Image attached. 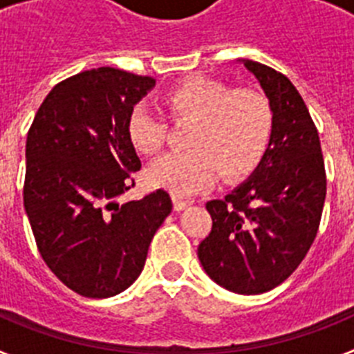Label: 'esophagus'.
I'll return each instance as SVG.
<instances>
[{"instance_id":"1","label":"esophagus","mask_w":354,"mask_h":354,"mask_svg":"<svg viewBox=\"0 0 354 354\" xmlns=\"http://www.w3.org/2000/svg\"><path fill=\"white\" fill-rule=\"evenodd\" d=\"M174 211H177V212H180V211H184V209L187 207V205H189V202H186V200H180V198H177V196H174Z\"/></svg>"}]
</instances>
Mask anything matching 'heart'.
<instances>
[{"label":"heart","instance_id":"b5f03b06","mask_svg":"<svg viewBox=\"0 0 354 354\" xmlns=\"http://www.w3.org/2000/svg\"><path fill=\"white\" fill-rule=\"evenodd\" d=\"M174 120H192L187 152H167L150 162L145 180L177 198L205 192L218 180L243 179L264 159L273 136V111L264 95L234 90L220 81L189 77L162 93ZM127 140L142 154H152L167 138V122L149 102L131 108Z\"/></svg>","mask_w":354,"mask_h":354}]
</instances>
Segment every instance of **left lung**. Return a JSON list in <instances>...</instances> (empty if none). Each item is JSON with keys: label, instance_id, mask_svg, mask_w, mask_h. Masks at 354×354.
<instances>
[{"label": "left lung", "instance_id": "left-lung-1", "mask_svg": "<svg viewBox=\"0 0 354 354\" xmlns=\"http://www.w3.org/2000/svg\"><path fill=\"white\" fill-rule=\"evenodd\" d=\"M261 84L273 111L264 159L223 200L205 204L211 234L198 259L218 286L262 294L287 280L317 234L326 196L319 134L296 86L274 68L237 60Z\"/></svg>", "mask_w": 354, "mask_h": 354}]
</instances>
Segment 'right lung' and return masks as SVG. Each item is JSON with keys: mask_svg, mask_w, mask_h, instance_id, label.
I'll use <instances>...</instances> for the list:
<instances>
[{"mask_svg": "<svg viewBox=\"0 0 354 354\" xmlns=\"http://www.w3.org/2000/svg\"><path fill=\"white\" fill-rule=\"evenodd\" d=\"M154 86L120 68L80 72L48 93L28 131L23 195L37 246L56 278L86 298H111L140 277L171 212L162 189L118 202L142 168L127 115Z\"/></svg>", "mask_w": 354, "mask_h": 354, "instance_id": "add662e5", "label": "right lung"}]
</instances>
